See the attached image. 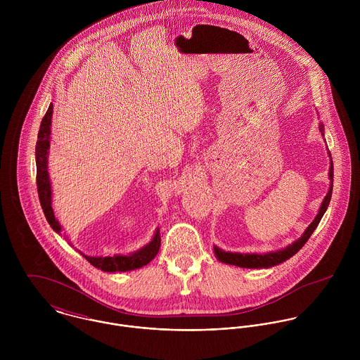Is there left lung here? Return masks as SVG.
Wrapping results in <instances>:
<instances>
[{
  "mask_svg": "<svg viewBox=\"0 0 360 360\" xmlns=\"http://www.w3.org/2000/svg\"><path fill=\"white\" fill-rule=\"evenodd\" d=\"M319 129L321 131V136H324V126L320 123ZM330 156V170H328V179H330V188L320 205V209L316 214V217L313 219V221L307 227V230L304 231V234L294 241L292 244H290L288 247L278 250V251H271V252H266V254H240V252H226L223 250H220L219 247L213 245V252L216 257L227 264H234L238 267H247V269H267V267H273L276 264H280L283 262H285L287 259L294 257L309 240V237L311 236V233L316 230L317 224L320 223L323 214L326 213L330 200H331V194H333V177H334V167H333V160H331V154L328 153Z\"/></svg>",
  "mask_w": 360,
  "mask_h": 360,
  "instance_id": "obj_1",
  "label": "left lung"
}]
</instances>
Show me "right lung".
<instances>
[{"mask_svg": "<svg viewBox=\"0 0 360 360\" xmlns=\"http://www.w3.org/2000/svg\"><path fill=\"white\" fill-rule=\"evenodd\" d=\"M52 103H50L46 116L41 120L37 144H36V166H37V191L43 212L47 221L50 223L52 230L58 234L62 231V226L58 219H55L52 209V191L50 174H49V150H50V136H51ZM160 247V233L159 227L155 230L153 240L143 248L131 252L129 255H113V257H89L80 252L94 267L101 269L103 271L115 273V271H130L140 269L148 264L158 254Z\"/></svg>", "mask_w": 360, "mask_h": 360, "instance_id": "obj_1", "label": "right lung"}]
</instances>
